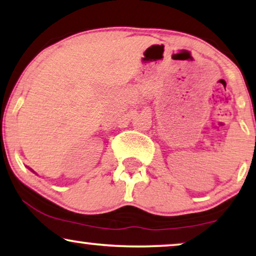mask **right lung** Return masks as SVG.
I'll use <instances>...</instances> for the list:
<instances>
[{
	"instance_id": "right-lung-1",
	"label": "right lung",
	"mask_w": 256,
	"mask_h": 256,
	"mask_svg": "<svg viewBox=\"0 0 256 256\" xmlns=\"http://www.w3.org/2000/svg\"><path fill=\"white\" fill-rule=\"evenodd\" d=\"M31 170H32V169H31ZM32 172H34V170H32Z\"/></svg>"
}]
</instances>
